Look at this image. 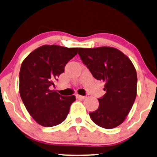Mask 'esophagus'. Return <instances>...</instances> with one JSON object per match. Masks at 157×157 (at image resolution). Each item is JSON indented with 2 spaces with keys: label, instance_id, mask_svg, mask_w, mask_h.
Wrapping results in <instances>:
<instances>
[{
  "label": "esophagus",
  "instance_id": "34e87169",
  "mask_svg": "<svg viewBox=\"0 0 157 157\" xmlns=\"http://www.w3.org/2000/svg\"><path fill=\"white\" fill-rule=\"evenodd\" d=\"M76 97L77 98H79V99H85L86 98V96H80V95H76Z\"/></svg>",
  "mask_w": 157,
  "mask_h": 157
}]
</instances>
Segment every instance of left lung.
Here are the masks:
<instances>
[{"mask_svg": "<svg viewBox=\"0 0 157 157\" xmlns=\"http://www.w3.org/2000/svg\"><path fill=\"white\" fill-rule=\"evenodd\" d=\"M83 64L93 76L106 82V94L90 117L97 125L112 129L122 124L131 110L137 95V73L130 59L112 47L79 48Z\"/></svg>", "mask_w": 157, "mask_h": 157, "instance_id": "left-lung-1", "label": "left lung"}]
</instances>
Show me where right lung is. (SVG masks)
<instances>
[{"label": "right lung", "instance_id": "right-lung-1", "mask_svg": "<svg viewBox=\"0 0 157 157\" xmlns=\"http://www.w3.org/2000/svg\"><path fill=\"white\" fill-rule=\"evenodd\" d=\"M78 48L44 45L25 59L19 72V93L32 117L43 127L59 124L67 118L75 96H60L50 90Z\"/></svg>", "mask_w": 157, "mask_h": 157}]
</instances>
